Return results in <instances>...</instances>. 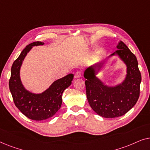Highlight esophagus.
<instances>
[{
  "label": "esophagus",
  "mask_w": 150,
  "mask_h": 150,
  "mask_svg": "<svg viewBox=\"0 0 150 150\" xmlns=\"http://www.w3.org/2000/svg\"><path fill=\"white\" fill-rule=\"evenodd\" d=\"M81 75H82L81 71H76V72L74 76H75V78H80L81 76Z\"/></svg>",
  "instance_id": "esophagus-1"
}]
</instances>
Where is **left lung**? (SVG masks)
I'll return each mask as SVG.
<instances>
[{
    "instance_id": "1",
    "label": "left lung",
    "mask_w": 150,
    "mask_h": 150,
    "mask_svg": "<svg viewBox=\"0 0 150 150\" xmlns=\"http://www.w3.org/2000/svg\"><path fill=\"white\" fill-rule=\"evenodd\" d=\"M111 55L117 54L127 66V76L120 85L110 87L104 85L96 76L103 63L87 68L84 73L86 79V93L92 109L105 118H115L128 112L135 104L140 95L141 72L135 55L124 42H120Z\"/></svg>"
}]
</instances>
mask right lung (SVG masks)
Segmentation results:
<instances>
[{"label":"right lung","instance_id":"right-lung-1","mask_svg":"<svg viewBox=\"0 0 150 150\" xmlns=\"http://www.w3.org/2000/svg\"><path fill=\"white\" fill-rule=\"evenodd\" d=\"M42 42H35L26 46L11 66L9 86L14 104L26 117L32 120L42 121L51 117L61 108L62 93L71 84L74 75L54 81L46 91L41 94H34L24 89L20 79V69L24 57L34 46L43 45Z\"/></svg>","mask_w":150,"mask_h":150}]
</instances>
